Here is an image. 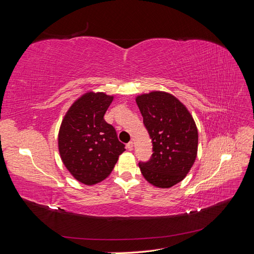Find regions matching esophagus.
I'll return each instance as SVG.
<instances>
[{"mask_svg":"<svg viewBox=\"0 0 254 254\" xmlns=\"http://www.w3.org/2000/svg\"><path fill=\"white\" fill-rule=\"evenodd\" d=\"M127 148H128V150H132L133 149V142H129L127 144Z\"/></svg>","mask_w":254,"mask_h":254,"instance_id":"34e87169","label":"esophagus"}]
</instances>
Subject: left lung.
<instances>
[{
  "mask_svg": "<svg viewBox=\"0 0 254 254\" xmlns=\"http://www.w3.org/2000/svg\"><path fill=\"white\" fill-rule=\"evenodd\" d=\"M153 145L147 163L139 167L145 180L159 189H170L186 178L198 151V129L186 105L164 91L135 97Z\"/></svg>",
  "mask_w": 254,
  "mask_h": 254,
  "instance_id": "obj_1",
  "label": "left lung"
}]
</instances>
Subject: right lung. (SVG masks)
<instances>
[{"label":"right lung","mask_w":254,"mask_h":254,"mask_svg":"<svg viewBox=\"0 0 254 254\" xmlns=\"http://www.w3.org/2000/svg\"><path fill=\"white\" fill-rule=\"evenodd\" d=\"M114 95L88 91L67 109L58 132L61 161L74 178L94 186L108 177L125 145L104 120Z\"/></svg>","instance_id":"add662e5"}]
</instances>
